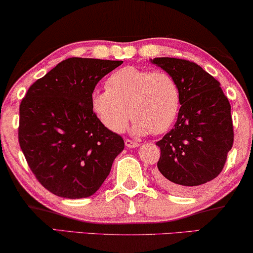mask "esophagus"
Returning <instances> with one entry per match:
<instances>
[{"mask_svg": "<svg viewBox=\"0 0 253 253\" xmlns=\"http://www.w3.org/2000/svg\"><path fill=\"white\" fill-rule=\"evenodd\" d=\"M126 147L132 148V147H137V146H139V144H138L137 141H134V140L126 139Z\"/></svg>", "mask_w": 253, "mask_h": 253, "instance_id": "1", "label": "esophagus"}]
</instances>
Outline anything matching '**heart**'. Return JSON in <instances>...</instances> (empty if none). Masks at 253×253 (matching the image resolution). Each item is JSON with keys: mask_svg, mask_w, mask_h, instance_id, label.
Masks as SVG:
<instances>
[{"mask_svg": "<svg viewBox=\"0 0 253 253\" xmlns=\"http://www.w3.org/2000/svg\"><path fill=\"white\" fill-rule=\"evenodd\" d=\"M179 106V88L171 75L137 67H124L113 72L107 88L98 89L92 95L96 117L116 133L126 130L130 115L136 134L164 133L174 124Z\"/></svg>", "mask_w": 253, "mask_h": 253, "instance_id": "1", "label": "heart"}]
</instances>
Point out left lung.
<instances>
[{
	"mask_svg": "<svg viewBox=\"0 0 253 253\" xmlns=\"http://www.w3.org/2000/svg\"><path fill=\"white\" fill-rule=\"evenodd\" d=\"M154 64L171 75L181 94L175 126L157 145V182L169 192L185 195L222 171L234 143L229 100L220 83L195 62L157 57Z\"/></svg>",
	"mask_w": 253,
	"mask_h": 253,
	"instance_id": "obj_1",
	"label": "left lung"
}]
</instances>
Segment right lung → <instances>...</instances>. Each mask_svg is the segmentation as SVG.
Listing matches in <instances>:
<instances>
[{
  "label": "right lung",
  "instance_id": "right-lung-1",
  "mask_svg": "<svg viewBox=\"0 0 253 253\" xmlns=\"http://www.w3.org/2000/svg\"><path fill=\"white\" fill-rule=\"evenodd\" d=\"M123 61L70 57L30 86L19 106L18 140L43 188L63 198L96 192L124 148L92 108L95 86Z\"/></svg>",
  "mask_w": 253,
  "mask_h": 253
}]
</instances>
